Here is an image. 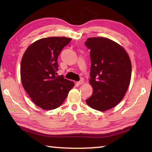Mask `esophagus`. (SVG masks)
<instances>
[{"label": "esophagus", "instance_id": "34e87169", "mask_svg": "<svg viewBox=\"0 0 152 152\" xmlns=\"http://www.w3.org/2000/svg\"><path fill=\"white\" fill-rule=\"evenodd\" d=\"M83 83H84V80H80V81L76 82V84H78V85H80V84H83Z\"/></svg>", "mask_w": 152, "mask_h": 152}]
</instances>
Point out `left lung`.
I'll list each match as a JSON object with an SVG mask.
<instances>
[{
  "label": "left lung",
  "mask_w": 152,
  "mask_h": 152,
  "mask_svg": "<svg viewBox=\"0 0 152 152\" xmlns=\"http://www.w3.org/2000/svg\"><path fill=\"white\" fill-rule=\"evenodd\" d=\"M85 45L91 50L89 82L93 88L86 102L92 109L105 111L125 96L132 77V63L125 49L108 38H88Z\"/></svg>",
  "instance_id": "obj_1"
}]
</instances>
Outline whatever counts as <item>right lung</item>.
Returning <instances> with one entry per match:
<instances>
[{
  "instance_id": "add662e5",
  "label": "right lung",
  "mask_w": 152,
  "mask_h": 152,
  "mask_svg": "<svg viewBox=\"0 0 152 152\" xmlns=\"http://www.w3.org/2000/svg\"><path fill=\"white\" fill-rule=\"evenodd\" d=\"M71 38L50 37L31 44L20 64L22 85L33 102L44 110L61 106L74 83L57 76L58 58Z\"/></svg>"
}]
</instances>
